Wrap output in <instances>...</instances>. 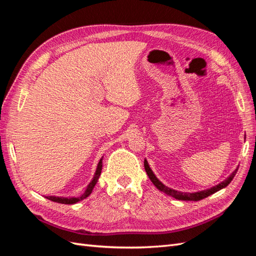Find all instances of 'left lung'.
Here are the masks:
<instances>
[{
    "label": "left lung",
    "instance_id": "obj_1",
    "mask_svg": "<svg viewBox=\"0 0 256 256\" xmlns=\"http://www.w3.org/2000/svg\"><path fill=\"white\" fill-rule=\"evenodd\" d=\"M144 168H145V171H146L147 175H148V177H150V180H152V182L154 186H156L157 189H159V190L162 191V192H164L166 194H168V196H171L175 198L176 200H203V198H207V196H209L214 194V192L219 191V190H221V189H223V188H226V186H228L232 180H233L234 176L236 175V173H237V171H238V168H236L235 171H234L233 173H232V174L230 175V177H228L226 180H223L222 182H220L219 184L214 186V187H212V188H210V189L203 190V191H198V192H194V193H187V192L176 191V190H174V189H171V188L166 187V186H164V184H162V182L158 180V178H157L156 176H154V174L152 173V168H150V166H148V162L146 161V159L144 160Z\"/></svg>",
    "mask_w": 256,
    "mask_h": 256
}]
</instances>
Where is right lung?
<instances>
[{
	"label": "right lung",
	"instance_id": "1",
	"mask_svg": "<svg viewBox=\"0 0 256 256\" xmlns=\"http://www.w3.org/2000/svg\"><path fill=\"white\" fill-rule=\"evenodd\" d=\"M102 158L100 159L99 164L97 166V168H96V172H95V175H94V178H92V182L88 184L86 190H85V192L83 193V194L81 196H78V198H60V196H46L48 200H52V202H56V203H60V204H66V205H70V204H74L76 202H80V200L86 198L90 193L92 191V189H94L95 184H97L98 182V178L100 176V174H102Z\"/></svg>",
	"mask_w": 256,
	"mask_h": 256
}]
</instances>
